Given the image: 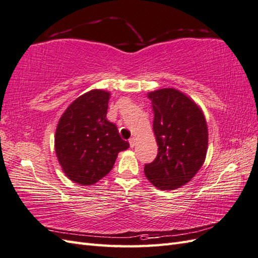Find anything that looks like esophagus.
Masks as SVG:
<instances>
[{
    "mask_svg": "<svg viewBox=\"0 0 258 258\" xmlns=\"http://www.w3.org/2000/svg\"><path fill=\"white\" fill-rule=\"evenodd\" d=\"M128 142H130V146L133 148L135 146V144H136V140L134 139V137H132V139H130Z\"/></svg>",
    "mask_w": 258,
    "mask_h": 258,
    "instance_id": "esophagus-1",
    "label": "esophagus"
}]
</instances>
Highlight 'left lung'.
Listing matches in <instances>:
<instances>
[{"instance_id": "obj_1", "label": "left lung", "mask_w": 258, "mask_h": 258, "mask_svg": "<svg viewBox=\"0 0 258 258\" xmlns=\"http://www.w3.org/2000/svg\"><path fill=\"white\" fill-rule=\"evenodd\" d=\"M158 145L157 157L145 165V176L159 190H175L199 171L208 152V124L201 107L183 92L164 88L148 92Z\"/></svg>"}]
</instances>
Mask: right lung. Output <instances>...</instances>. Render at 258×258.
I'll use <instances>...</instances> for the list:
<instances>
[{
	"instance_id": "obj_1",
	"label": "right lung",
	"mask_w": 258,
	"mask_h": 258,
	"mask_svg": "<svg viewBox=\"0 0 258 258\" xmlns=\"http://www.w3.org/2000/svg\"><path fill=\"white\" fill-rule=\"evenodd\" d=\"M111 93L93 89L78 97L59 118L55 151L71 181L91 185L106 176L117 154L130 147L115 124L107 121Z\"/></svg>"
}]
</instances>
